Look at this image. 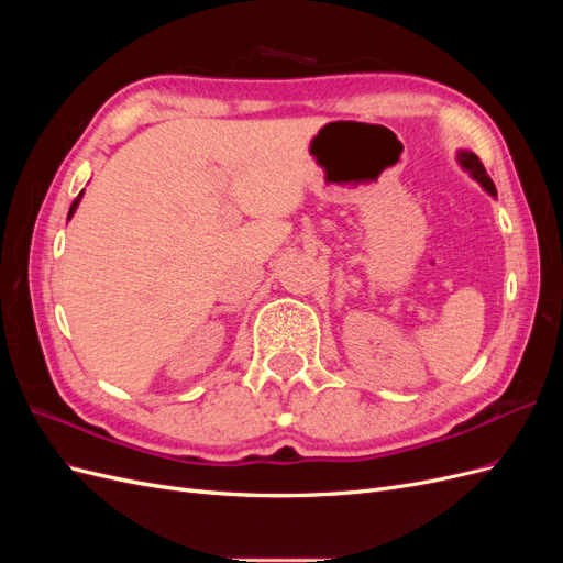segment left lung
Masks as SVG:
<instances>
[{
  "label": "left lung",
  "instance_id": "obj_1",
  "mask_svg": "<svg viewBox=\"0 0 563 563\" xmlns=\"http://www.w3.org/2000/svg\"><path fill=\"white\" fill-rule=\"evenodd\" d=\"M457 164L463 166L465 172H467L476 183H479L490 197H498V192H496V185H493V180L488 178V174H486V168H484L482 159L476 157L474 152H470V150H457Z\"/></svg>",
  "mask_w": 563,
  "mask_h": 563
}]
</instances>
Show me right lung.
<instances>
[{"label": "right lung", "mask_w": 563, "mask_h": 563, "mask_svg": "<svg viewBox=\"0 0 563 563\" xmlns=\"http://www.w3.org/2000/svg\"><path fill=\"white\" fill-rule=\"evenodd\" d=\"M81 195H84V190L79 192V197L73 201V207H70V211H67V220H70L73 216H75V211H77V207H79V201H81Z\"/></svg>", "instance_id": "add662e5"}]
</instances>
